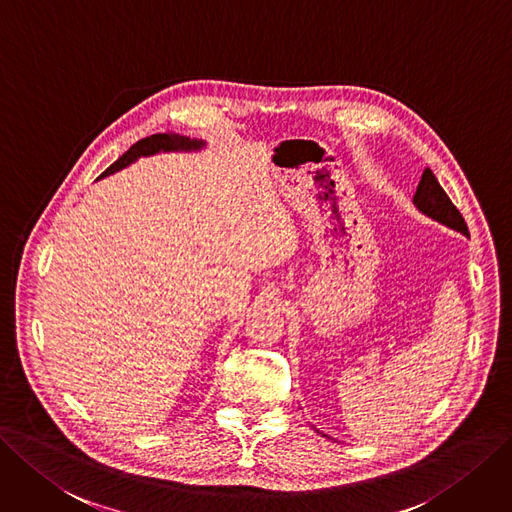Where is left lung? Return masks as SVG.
<instances>
[{"label": "left lung", "instance_id": "obj_1", "mask_svg": "<svg viewBox=\"0 0 512 512\" xmlns=\"http://www.w3.org/2000/svg\"><path fill=\"white\" fill-rule=\"evenodd\" d=\"M413 204L422 215H426L434 221L443 223L445 227H451V230H456V232L468 236V227H466L464 217L460 215L458 208L453 206V202L449 200V196L445 194V189L441 187V183L437 181V177H434L430 168H426L422 173L420 185H418V189H415Z\"/></svg>", "mask_w": 512, "mask_h": 512}]
</instances>
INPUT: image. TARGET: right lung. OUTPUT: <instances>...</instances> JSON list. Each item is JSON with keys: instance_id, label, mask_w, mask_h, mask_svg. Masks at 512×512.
Returning a JSON list of instances; mask_svg holds the SVG:
<instances>
[{"instance_id": "add662e5", "label": "right lung", "mask_w": 512, "mask_h": 512, "mask_svg": "<svg viewBox=\"0 0 512 512\" xmlns=\"http://www.w3.org/2000/svg\"><path fill=\"white\" fill-rule=\"evenodd\" d=\"M204 147H206V141H189L179 135H151V137L141 139L132 145L126 154H122L116 162H113L99 179L118 173V170L130 166L139 158L156 156V154H170V151H183V154H192V151H202Z\"/></svg>"}]
</instances>
